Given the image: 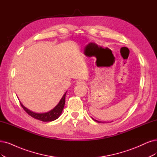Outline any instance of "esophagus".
<instances>
[{"label":"esophagus","instance_id":"34e87169","mask_svg":"<svg viewBox=\"0 0 157 157\" xmlns=\"http://www.w3.org/2000/svg\"><path fill=\"white\" fill-rule=\"evenodd\" d=\"M77 85H85V83L84 82H82V81H79V82H77Z\"/></svg>","mask_w":157,"mask_h":157}]
</instances>
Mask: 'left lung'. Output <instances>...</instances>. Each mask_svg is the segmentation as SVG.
<instances>
[{
	"mask_svg": "<svg viewBox=\"0 0 157 157\" xmlns=\"http://www.w3.org/2000/svg\"><path fill=\"white\" fill-rule=\"evenodd\" d=\"M93 119L94 121H97V122H98V123H104V122H103V121H98V120H94V118H92Z\"/></svg>",
	"mask_w": 157,
	"mask_h": 157,
	"instance_id": "obj_1",
	"label": "left lung"
}]
</instances>
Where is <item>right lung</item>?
Segmentation results:
<instances>
[{
	"label": "right lung",
	"instance_id": "1",
	"mask_svg": "<svg viewBox=\"0 0 157 157\" xmlns=\"http://www.w3.org/2000/svg\"><path fill=\"white\" fill-rule=\"evenodd\" d=\"M66 94H67V92H65V94L63 96L59 103H58L53 109L51 110V111H50L49 112L45 113H37L33 112L30 111V110L27 109L26 107H25L21 102L20 103H21V105L23 109H24L25 111L29 115L31 116L32 117L34 118L35 119H37L43 121H52L57 119L59 117L61 114L62 113V111L65 103Z\"/></svg>",
	"mask_w": 157,
	"mask_h": 157
}]
</instances>
